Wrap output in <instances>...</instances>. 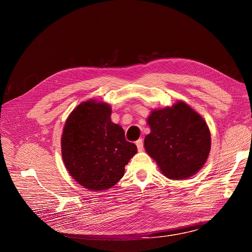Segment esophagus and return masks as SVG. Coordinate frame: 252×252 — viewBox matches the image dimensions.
Here are the masks:
<instances>
[{"label": "esophagus", "mask_w": 252, "mask_h": 252, "mask_svg": "<svg viewBox=\"0 0 252 252\" xmlns=\"http://www.w3.org/2000/svg\"><path fill=\"white\" fill-rule=\"evenodd\" d=\"M136 144H137V147H138V150H139V151H142V150L144 149V141H143V139L138 140V141L136 142Z\"/></svg>", "instance_id": "obj_1"}]
</instances>
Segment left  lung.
<instances>
[{
    "label": "left lung",
    "mask_w": 252,
    "mask_h": 252,
    "mask_svg": "<svg viewBox=\"0 0 252 252\" xmlns=\"http://www.w3.org/2000/svg\"><path fill=\"white\" fill-rule=\"evenodd\" d=\"M147 123L151 131L144 139L145 150L166 178L188 179L204 166L211 151V133L193 108L180 101L151 111Z\"/></svg>",
    "instance_id": "8db88e82"
}]
</instances>
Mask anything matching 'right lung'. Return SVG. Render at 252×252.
Here are the masks:
<instances>
[{
  "label": "right lung",
  "instance_id": "right-lung-1",
  "mask_svg": "<svg viewBox=\"0 0 252 252\" xmlns=\"http://www.w3.org/2000/svg\"><path fill=\"white\" fill-rule=\"evenodd\" d=\"M111 108L89 100L69 115L62 134V157L73 180L84 188L101 191L115 185L137 153L121 126L110 120Z\"/></svg>",
  "mask_w": 252,
  "mask_h": 252
}]
</instances>
